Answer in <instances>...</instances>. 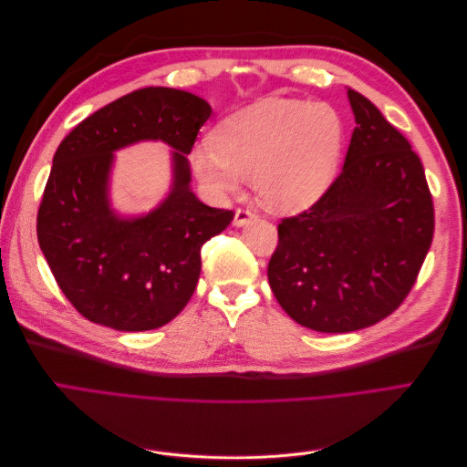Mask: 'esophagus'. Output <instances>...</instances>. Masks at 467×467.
Wrapping results in <instances>:
<instances>
[{"label": "esophagus", "mask_w": 467, "mask_h": 467, "mask_svg": "<svg viewBox=\"0 0 467 467\" xmlns=\"http://www.w3.org/2000/svg\"><path fill=\"white\" fill-rule=\"evenodd\" d=\"M253 218H255V210L253 208H237L235 216H234V225L242 228V225L249 223Z\"/></svg>", "instance_id": "1"}]
</instances>
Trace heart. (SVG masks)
<instances>
[{"instance_id":"obj_1","label":"heart","mask_w":467,"mask_h":467,"mask_svg":"<svg viewBox=\"0 0 467 467\" xmlns=\"http://www.w3.org/2000/svg\"><path fill=\"white\" fill-rule=\"evenodd\" d=\"M345 122L327 103L266 97L232 112L212 142L191 150V167L206 192L225 199L253 177L259 201L292 214L329 191L341 163Z\"/></svg>"}]
</instances>
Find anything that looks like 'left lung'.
<instances>
[{"label": "left lung", "instance_id": "8db88e82", "mask_svg": "<svg viewBox=\"0 0 467 467\" xmlns=\"http://www.w3.org/2000/svg\"><path fill=\"white\" fill-rule=\"evenodd\" d=\"M355 112L343 171L302 214L278 223L268 285L307 329L348 333L393 314L411 292L434 234L425 169L368 99Z\"/></svg>", "mask_w": 467, "mask_h": 467}]
</instances>
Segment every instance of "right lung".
<instances>
[{
    "instance_id": "right-lung-1",
    "label": "right lung",
    "mask_w": 467,
    "mask_h": 467,
    "mask_svg": "<svg viewBox=\"0 0 467 467\" xmlns=\"http://www.w3.org/2000/svg\"><path fill=\"white\" fill-rule=\"evenodd\" d=\"M210 105L189 91L144 88L81 120L58 146L36 235L50 271L78 312L117 331L158 329L181 314L201 276V249L234 220L191 191L187 155ZM144 139L174 148V185L144 217L120 219L108 202L114 151Z\"/></svg>"
}]
</instances>
